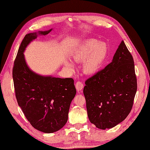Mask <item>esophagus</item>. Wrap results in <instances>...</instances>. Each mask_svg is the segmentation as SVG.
I'll return each instance as SVG.
<instances>
[{
	"label": "esophagus",
	"mask_w": 150,
	"mask_h": 150,
	"mask_svg": "<svg viewBox=\"0 0 150 150\" xmlns=\"http://www.w3.org/2000/svg\"><path fill=\"white\" fill-rule=\"evenodd\" d=\"M75 87L76 90H77V91H81L83 88V84L82 82L78 81L75 84Z\"/></svg>",
	"instance_id": "1"
}]
</instances>
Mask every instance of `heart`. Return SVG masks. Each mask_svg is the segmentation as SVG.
I'll list each match as a JSON object with an SVG mask.
<instances>
[{
  "label": "heart",
  "instance_id": "b5f03b06",
  "mask_svg": "<svg viewBox=\"0 0 150 150\" xmlns=\"http://www.w3.org/2000/svg\"><path fill=\"white\" fill-rule=\"evenodd\" d=\"M108 48L103 42H98L94 39L84 42L73 54L72 58L76 63H82L83 72L88 75L98 73L106 58ZM66 66L71 70L74 68L73 63H66Z\"/></svg>",
  "mask_w": 150,
  "mask_h": 150
}]
</instances>
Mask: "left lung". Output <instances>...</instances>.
<instances>
[{
	"mask_svg": "<svg viewBox=\"0 0 150 150\" xmlns=\"http://www.w3.org/2000/svg\"><path fill=\"white\" fill-rule=\"evenodd\" d=\"M88 117L97 128L111 129L130 112L137 91L132 56L122 41L112 61L85 82Z\"/></svg>",
	"mask_w": 150,
	"mask_h": 150,
	"instance_id": "obj_1",
	"label": "left lung"
}]
</instances>
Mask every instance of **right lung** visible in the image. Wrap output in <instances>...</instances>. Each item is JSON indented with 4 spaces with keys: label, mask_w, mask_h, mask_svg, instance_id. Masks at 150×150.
Wrapping results in <instances>:
<instances>
[{
    "label": "right lung",
    "mask_w": 150,
    "mask_h": 150,
    "mask_svg": "<svg viewBox=\"0 0 150 150\" xmlns=\"http://www.w3.org/2000/svg\"><path fill=\"white\" fill-rule=\"evenodd\" d=\"M51 30L26 34L13 69L18 105L30 124L45 133L56 132L66 124L71 102L76 93L73 79L40 75L30 70L26 63L23 52L30 42L38 35H45Z\"/></svg>",
    "instance_id": "1"
}]
</instances>
